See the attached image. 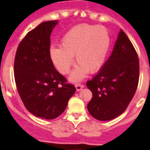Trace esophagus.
Returning a JSON list of instances; mask_svg holds the SVG:
<instances>
[{
	"mask_svg": "<svg viewBox=\"0 0 150 150\" xmlns=\"http://www.w3.org/2000/svg\"><path fill=\"white\" fill-rule=\"evenodd\" d=\"M75 88H76L77 91H80V90H82L84 88V85L81 84V83H76L75 84Z\"/></svg>",
	"mask_w": 150,
	"mask_h": 150,
	"instance_id": "1",
	"label": "esophagus"
}]
</instances>
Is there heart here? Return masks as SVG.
Segmentation results:
<instances>
[{
    "label": "heart",
    "mask_w": 150,
    "mask_h": 150,
    "mask_svg": "<svg viewBox=\"0 0 150 150\" xmlns=\"http://www.w3.org/2000/svg\"><path fill=\"white\" fill-rule=\"evenodd\" d=\"M110 47V36L102 25L80 24L72 27L61 40V47L52 46L50 57L59 72L68 74L74 63L73 56L79 63L71 75L77 81L86 73L98 71L104 64Z\"/></svg>",
    "instance_id": "1"
}]
</instances>
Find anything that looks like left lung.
Segmentation results:
<instances>
[{"label": "left lung", "mask_w": 150, "mask_h": 150, "mask_svg": "<svg viewBox=\"0 0 150 150\" xmlns=\"http://www.w3.org/2000/svg\"><path fill=\"white\" fill-rule=\"evenodd\" d=\"M139 79V61L135 47L122 29L114 50L101 70L86 82L93 97L89 114L100 121L121 115L135 95Z\"/></svg>", "instance_id": "obj_1"}]
</instances>
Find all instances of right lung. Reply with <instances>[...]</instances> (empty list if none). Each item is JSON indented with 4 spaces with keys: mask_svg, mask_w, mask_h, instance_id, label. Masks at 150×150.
I'll list each match as a JSON object with an SVG mask.
<instances>
[{
    "mask_svg": "<svg viewBox=\"0 0 150 150\" xmlns=\"http://www.w3.org/2000/svg\"><path fill=\"white\" fill-rule=\"evenodd\" d=\"M57 21L42 22L18 44L14 62L18 93L31 114L43 119L60 116L75 87L54 68L50 57V34Z\"/></svg>",
    "mask_w": 150,
    "mask_h": 150,
    "instance_id": "obj_1",
    "label": "right lung"
}]
</instances>
